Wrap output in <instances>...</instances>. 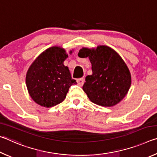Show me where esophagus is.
Returning <instances> with one entry per match:
<instances>
[{
  "label": "esophagus",
  "instance_id": "34e87169",
  "mask_svg": "<svg viewBox=\"0 0 157 157\" xmlns=\"http://www.w3.org/2000/svg\"><path fill=\"white\" fill-rule=\"evenodd\" d=\"M77 82H78L79 86H82L84 83V78H82L78 79H77Z\"/></svg>",
  "mask_w": 157,
  "mask_h": 157
}]
</instances>
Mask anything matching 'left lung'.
<instances>
[{"mask_svg": "<svg viewBox=\"0 0 157 157\" xmlns=\"http://www.w3.org/2000/svg\"><path fill=\"white\" fill-rule=\"evenodd\" d=\"M78 56L89 57L92 75H87L84 91L92 102L102 107H112L127 95L131 86V74L126 63L115 50L107 46L96 48H82Z\"/></svg>", "mask_w": 157, "mask_h": 157, "instance_id": "8db88e82", "label": "left lung"}]
</instances>
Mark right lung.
I'll list each match as a JSON object with an SVG mask.
<instances>
[{"mask_svg":"<svg viewBox=\"0 0 157 157\" xmlns=\"http://www.w3.org/2000/svg\"><path fill=\"white\" fill-rule=\"evenodd\" d=\"M67 57L62 48L50 47L30 66L26 74V86L32 99L38 105L51 107L59 104L66 98L71 85L77 84L68 68L63 65Z\"/></svg>","mask_w":157,"mask_h":157,"instance_id":"add662e5","label":"right lung"}]
</instances>
